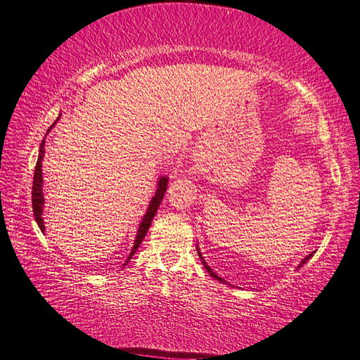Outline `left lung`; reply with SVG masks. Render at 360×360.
I'll use <instances>...</instances> for the list:
<instances>
[{
    "label": "left lung",
    "instance_id": "8db88e82",
    "mask_svg": "<svg viewBox=\"0 0 360 360\" xmlns=\"http://www.w3.org/2000/svg\"><path fill=\"white\" fill-rule=\"evenodd\" d=\"M198 249V255H200V258H201V263L204 264V267H205V271H207L210 275H212V277L213 278H217L218 281H221V283H226V280L224 278H221V277H218V275L215 274V272H213L212 271V267L210 266H207V263H205V259H204V257H202V254H201V252H200V248H196ZM312 254H314V252H311V254L309 255H307V257H304L303 259H302V262H300V264H298V267H302L304 263H307L308 262V259L312 257Z\"/></svg>",
    "mask_w": 360,
    "mask_h": 360
}]
</instances>
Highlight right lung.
<instances>
[{
  "label": "right lung",
  "instance_id": "obj_1",
  "mask_svg": "<svg viewBox=\"0 0 360 360\" xmlns=\"http://www.w3.org/2000/svg\"><path fill=\"white\" fill-rule=\"evenodd\" d=\"M60 119V116L57 117V120L53 122V124L49 127L48 133L52 129V127L57 124ZM46 133V134H48ZM44 139L41 141V145H40V153H38V160H37V165H35V173H34V186H32V209H34V217H35V221L38 227H40V231L44 232V221H43V207H44V195H43V172H41V160L44 158ZM167 184H168V178L167 176H160L159 181H158V188H156V193L155 196L151 198L150 201V205L147 212H145V215L139 224V229H137V235H136V240H134V244H133V249L131 252H129V257L127 258L125 264L131 259V257L134 255V252L137 250V248L141 246L142 240L145 238V235H147L148 229L151 226V221L153 218H155L156 212H158V207L159 204L162 202V198L167 192Z\"/></svg>",
  "mask_w": 360,
  "mask_h": 360
}]
</instances>
